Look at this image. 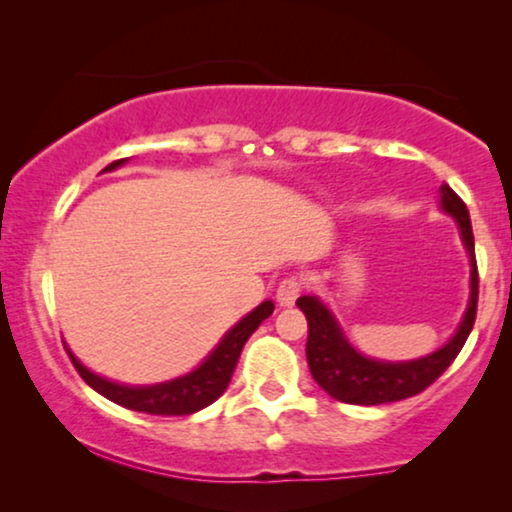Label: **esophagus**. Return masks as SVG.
Wrapping results in <instances>:
<instances>
[{"mask_svg":"<svg viewBox=\"0 0 512 512\" xmlns=\"http://www.w3.org/2000/svg\"><path fill=\"white\" fill-rule=\"evenodd\" d=\"M300 291H303V284H300V279L298 277H286L277 289V303L282 307L296 305Z\"/></svg>","mask_w":512,"mask_h":512,"instance_id":"34e87169","label":"esophagus"}]
</instances>
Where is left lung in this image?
Instances as JSON below:
<instances>
[{
	"instance_id": "1",
	"label": "left lung",
	"mask_w": 512,
	"mask_h": 512,
	"mask_svg": "<svg viewBox=\"0 0 512 512\" xmlns=\"http://www.w3.org/2000/svg\"><path fill=\"white\" fill-rule=\"evenodd\" d=\"M440 205L457 219L461 240H464L468 256H471V298H468L466 314L457 333L438 352L401 363L368 359L349 345L338 321L333 319V314L326 310V305L319 298L300 296L296 300V305L307 319L305 354L307 363H310V373L314 382L326 394H331L335 401L380 405L422 394L429 384L436 382L450 368V363L457 359L461 347H464L468 333L473 331L475 312H478V263H475L471 216H468L464 200L447 184L440 186Z\"/></svg>"
}]
</instances>
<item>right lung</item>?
<instances>
[{
	"instance_id": "right-lung-1",
	"label": "right lung",
	"mask_w": 512,
	"mask_h": 512,
	"mask_svg": "<svg viewBox=\"0 0 512 512\" xmlns=\"http://www.w3.org/2000/svg\"><path fill=\"white\" fill-rule=\"evenodd\" d=\"M125 163L123 160H114L109 167H104V172L116 170ZM275 305L272 300H265L263 305H258L254 312H249L240 324H235L230 331L223 335V340L216 345L212 354L200 363L193 373L177 380L163 382V384H151V387H125V384H116L104 377L90 373L86 366H81V361L69 352L74 368L79 370V375L90 384L97 394H102L109 401H114L123 408L146 412V415H163V417H181V415H193L207 405H212L230 384V377L235 373L237 359H240L244 342L249 340V335L270 317Z\"/></svg>"
}]
</instances>
